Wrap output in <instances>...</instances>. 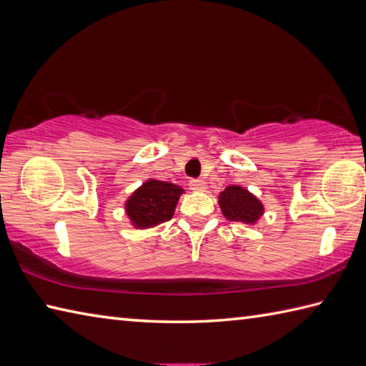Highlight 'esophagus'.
<instances>
[{
	"label": "esophagus",
	"instance_id": "34e87169",
	"mask_svg": "<svg viewBox=\"0 0 366 366\" xmlns=\"http://www.w3.org/2000/svg\"><path fill=\"white\" fill-rule=\"evenodd\" d=\"M189 185L193 192H203L206 189V182L203 181V179H192Z\"/></svg>",
	"mask_w": 366,
	"mask_h": 366
}]
</instances>
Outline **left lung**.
<instances>
[{"mask_svg":"<svg viewBox=\"0 0 366 366\" xmlns=\"http://www.w3.org/2000/svg\"><path fill=\"white\" fill-rule=\"evenodd\" d=\"M219 204L223 215L231 222L253 224L264 214L261 201L239 185L224 189L219 197Z\"/></svg>","mask_w":366,"mask_h":366,"instance_id":"left-lung-1","label":"left lung"}]
</instances>
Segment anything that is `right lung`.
Listing matches in <instances>:
<instances>
[{"mask_svg":"<svg viewBox=\"0 0 366 366\" xmlns=\"http://www.w3.org/2000/svg\"><path fill=\"white\" fill-rule=\"evenodd\" d=\"M182 193L184 190L176 184L149 179L132 193L126 203V212L132 224L138 229H144L168 222Z\"/></svg>","mask_w":366,"mask_h":366,"instance_id":"add662e5","label":"right lung"}]
</instances>
